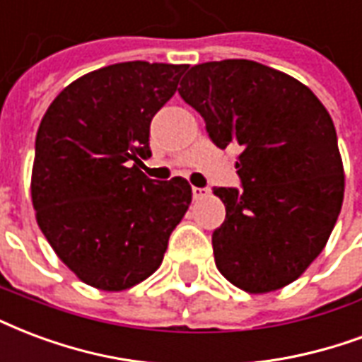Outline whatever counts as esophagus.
Segmentation results:
<instances>
[{
  "label": "esophagus",
  "mask_w": 362,
  "mask_h": 362,
  "mask_svg": "<svg viewBox=\"0 0 362 362\" xmlns=\"http://www.w3.org/2000/svg\"><path fill=\"white\" fill-rule=\"evenodd\" d=\"M192 195H194V199H203V197H207L209 195V189L194 186V188H192Z\"/></svg>",
  "instance_id": "1"
}]
</instances>
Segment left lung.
Here are the masks:
<instances>
[{
    "mask_svg": "<svg viewBox=\"0 0 362 362\" xmlns=\"http://www.w3.org/2000/svg\"><path fill=\"white\" fill-rule=\"evenodd\" d=\"M178 93L216 147L242 151V188L213 189L226 207L213 232L216 269L249 293L280 290L317 259L341 211L330 115L307 86L247 59L192 66Z\"/></svg>",
    "mask_w": 362,
    "mask_h": 362,
    "instance_id": "left-lung-1",
    "label": "left lung"
}]
</instances>
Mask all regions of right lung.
Segmentation results:
<instances>
[{"mask_svg": "<svg viewBox=\"0 0 362 362\" xmlns=\"http://www.w3.org/2000/svg\"><path fill=\"white\" fill-rule=\"evenodd\" d=\"M186 69L128 61L88 72L40 122L36 221L59 259L93 288L120 291L151 276L188 211L184 178L157 182L141 173L151 120Z\"/></svg>", "mask_w": 362, "mask_h": 362, "instance_id": "add662e5", "label": "right lung"}]
</instances>
